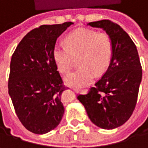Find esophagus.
<instances>
[{"mask_svg": "<svg viewBox=\"0 0 148 148\" xmlns=\"http://www.w3.org/2000/svg\"><path fill=\"white\" fill-rule=\"evenodd\" d=\"M73 90H74L75 92H87V90L86 89H82V90H80V89H78V88H72Z\"/></svg>", "mask_w": 148, "mask_h": 148, "instance_id": "34e87169", "label": "esophagus"}]
</instances>
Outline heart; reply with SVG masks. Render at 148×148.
I'll return each instance as SVG.
<instances>
[{
	"mask_svg": "<svg viewBox=\"0 0 148 148\" xmlns=\"http://www.w3.org/2000/svg\"><path fill=\"white\" fill-rule=\"evenodd\" d=\"M66 46L56 45L53 48V58L62 74H69L74 58H79L80 67L65 79L70 86H83L90 84L95 75L104 73L113 56V43L106 32L80 28L65 38Z\"/></svg>",
	"mask_w": 148,
	"mask_h": 148,
	"instance_id": "heart-1",
	"label": "heart"
}]
</instances>
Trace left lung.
<instances>
[{
	"instance_id": "8db88e82",
	"label": "left lung",
	"mask_w": 148,
	"mask_h": 148,
	"mask_svg": "<svg viewBox=\"0 0 148 148\" xmlns=\"http://www.w3.org/2000/svg\"><path fill=\"white\" fill-rule=\"evenodd\" d=\"M103 29L113 43L110 64L93 87L77 99L90 120L98 127L113 130L131 116L139 93L142 69L136 46L128 33L117 24L103 19L88 23Z\"/></svg>"
}]
</instances>
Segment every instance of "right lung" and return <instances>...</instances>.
Returning a JSON list of instances; mask_svg holds the SVG:
<instances>
[{"label": "right lung", "mask_w": 148, "mask_h": 148, "mask_svg": "<svg viewBox=\"0 0 148 148\" xmlns=\"http://www.w3.org/2000/svg\"><path fill=\"white\" fill-rule=\"evenodd\" d=\"M71 25H43L29 32L12 56L8 93L24 127L34 134H45L60 123L66 90L53 58L57 38Z\"/></svg>", "instance_id": "add662e5"}]
</instances>
